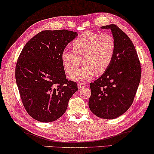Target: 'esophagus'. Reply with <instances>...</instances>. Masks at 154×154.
Masks as SVG:
<instances>
[{
  "label": "esophagus",
  "instance_id": "34e87169",
  "mask_svg": "<svg viewBox=\"0 0 154 154\" xmlns=\"http://www.w3.org/2000/svg\"><path fill=\"white\" fill-rule=\"evenodd\" d=\"M78 87H79V89H83V88H85L87 87V85L85 84V83H82L80 82L79 83V85H78Z\"/></svg>",
  "mask_w": 154,
  "mask_h": 154
}]
</instances>
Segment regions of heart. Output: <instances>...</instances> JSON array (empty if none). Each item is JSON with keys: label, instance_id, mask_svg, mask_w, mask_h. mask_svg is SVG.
<instances>
[{"label": "heart", "instance_id": "b5f03b06", "mask_svg": "<svg viewBox=\"0 0 154 154\" xmlns=\"http://www.w3.org/2000/svg\"><path fill=\"white\" fill-rule=\"evenodd\" d=\"M72 50H64L61 61L65 72L74 81H85L95 74H102L112 63L115 51V41L111 35H100L87 31L72 42ZM83 59L84 67L76 71Z\"/></svg>", "mask_w": 154, "mask_h": 154}]
</instances>
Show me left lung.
Returning a JSON list of instances; mask_svg holds the SVG:
<instances>
[{
	"instance_id": "1",
	"label": "left lung",
	"mask_w": 154,
	"mask_h": 154,
	"mask_svg": "<svg viewBox=\"0 0 154 154\" xmlns=\"http://www.w3.org/2000/svg\"><path fill=\"white\" fill-rule=\"evenodd\" d=\"M101 29L111 30L116 44L115 55L107 71L90 84L89 106L98 117L113 119L132 105L139 85L141 67L134 44L122 29L115 24Z\"/></svg>"
}]
</instances>
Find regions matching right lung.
Returning a JSON list of instances; mask_svg holds the SVG:
<instances>
[{
  "label": "right lung",
  "mask_w": 154,
  "mask_h": 154,
  "mask_svg": "<svg viewBox=\"0 0 154 154\" xmlns=\"http://www.w3.org/2000/svg\"><path fill=\"white\" fill-rule=\"evenodd\" d=\"M78 36L67 30L44 31L28 42L16 67V80L22 104L40 122L59 119L66 111L77 84L68 80L61 61L67 45Z\"/></svg>",
  "instance_id": "add662e5"
}]
</instances>
